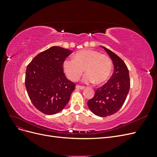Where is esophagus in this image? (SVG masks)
<instances>
[{"instance_id": "34e87169", "label": "esophagus", "mask_w": 157, "mask_h": 157, "mask_svg": "<svg viewBox=\"0 0 157 157\" xmlns=\"http://www.w3.org/2000/svg\"><path fill=\"white\" fill-rule=\"evenodd\" d=\"M76 88H77V89H80V90H83L85 88L84 86H80V85H77V86H76Z\"/></svg>"}]
</instances>
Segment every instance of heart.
Returning <instances> with one entry per match:
<instances>
[{
  "label": "heart",
  "mask_w": 157,
  "mask_h": 157,
  "mask_svg": "<svg viewBox=\"0 0 157 157\" xmlns=\"http://www.w3.org/2000/svg\"><path fill=\"white\" fill-rule=\"evenodd\" d=\"M63 67L65 75L73 81L82 77L84 69L87 75L85 82L102 84L110 78L113 63L110 57L90 49L78 51L73 55V59L64 61Z\"/></svg>",
  "instance_id": "1"
}]
</instances>
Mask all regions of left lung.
Instances as JSON below:
<instances>
[{"label": "left lung", "mask_w": 157, "mask_h": 157, "mask_svg": "<svg viewBox=\"0 0 157 157\" xmlns=\"http://www.w3.org/2000/svg\"><path fill=\"white\" fill-rule=\"evenodd\" d=\"M114 64V72L111 78L102 86L96 88L88 106L94 114L105 117L113 115L124 104L130 87L129 71L120 57L104 46Z\"/></svg>", "instance_id": "left-lung-1"}]
</instances>
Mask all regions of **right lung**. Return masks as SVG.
I'll list each match as a JSON object with an SVG mask.
<instances>
[{
	"label": "right lung",
	"mask_w": 157,
	"mask_h": 157,
	"mask_svg": "<svg viewBox=\"0 0 157 157\" xmlns=\"http://www.w3.org/2000/svg\"><path fill=\"white\" fill-rule=\"evenodd\" d=\"M72 51L52 46L40 52L28 64L25 78L32 103L46 115H54L68 103L76 85L65 77L63 64Z\"/></svg>",
	"instance_id": "1"
}]
</instances>
